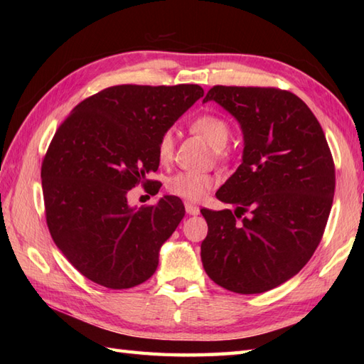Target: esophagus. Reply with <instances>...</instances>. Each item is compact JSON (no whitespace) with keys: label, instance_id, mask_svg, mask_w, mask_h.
<instances>
[{"label":"esophagus","instance_id":"obj_1","mask_svg":"<svg viewBox=\"0 0 364 364\" xmlns=\"http://www.w3.org/2000/svg\"><path fill=\"white\" fill-rule=\"evenodd\" d=\"M184 208H186V213L189 215H198L200 214V208L197 205H192V203L186 202V203H184Z\"/></svg>","mask_w":364,"mask_h":364}]
</instances>
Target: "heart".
I'll use <instances>...</instances> for the list:
<instances>
[{"label": "heart", "mask_w": 364, "mask_h": 364, "mask_svg": "<svg viewBox=\"0 0 364 364\" xmlns=\"http://www.w3.org/2000/svg\"><path fill=\"white\" fill-rule=\"evenodd\" d=\"M191 129L202 137L205 142H208V145L213 146L214 150L223 149L227 145L231 133L228 122L215 114L198 115V117L191 122ZM172 154L173 133L172 131H166L158 142V159L161 164H167L172 159ZM214 184L215 178L210 173L184 170V172H178L168 178L167 189L178 197L191 200V202H198V200H202L214 188Z\"/></svg>", "instance_id": "b5f03b06"}]
</instances>
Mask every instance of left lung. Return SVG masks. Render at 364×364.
Instances as JSON below:
<instances>
[{
	"mask_svg": "<svg viewBox=\"0 0 364 364\" xmlns=\"http://www.w3.org/2000/svg\"><path fill=\"white\" fill-rule=\"evenodd\" d=\"M215 102L237 120L242 162L215 192L235 210L202 214L205 272L237 294L288 282L319 245L335 196V164L318 119L291 92L214 86Z\"/></svg>",
	"mask_w": 364,
	"mask_h": 364,
	"instance_id": "left-lung-1",
	"label": "left lung"
}]
</instances>
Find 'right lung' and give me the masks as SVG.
Listing matches in <instances>:
<instances>
[{
  "mask_svg": "<svg viewBox=\"0 0 364 364\" xmlns=\"http://www.w3.org/2000/svg\"><path fill=\"white\" fill-rule=\"evenodd\" d=\"M202 97L197 84L112 86L81 102L56 131L42 162L46 223L89 280L127 289L154 274L186 211L173 196L137 210L128 192L156 172L161 136Z\"/></svg>",
  "mask_w": 364,
  "mask_h": 364,
  "instance_id": "obj_1",
  "label": "right lung"
}]
</instances>
